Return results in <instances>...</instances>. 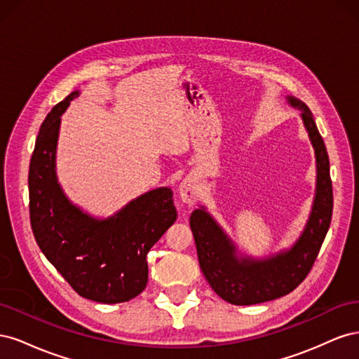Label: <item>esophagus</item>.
I'll list each match as a JSON object with an SVG mask.
<instances>
[{
  "instance_id": "1",
  "label": "esophagus",
  "mask_w": 359,
  "mask_h": 359,
  "mask_svg": "<svg viewBox=\"0 0 359 359\" xmlns=\"http://www.w3.org/2000/svg\"><path fill=\"white\" fill-rule=\"evenodd\" d=\"M178 193H180V198L182 202H186L189 205L194 203L198 199V184L194 181L191 177L184 180L180 187H178Z\"/></svg>"
}]
</instances>
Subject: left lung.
<instances>
[{"label":"left lung","mask_w":359,"mask_h":359,"mask_svg":"<svg viewBox=\"0 0 359 359\" xmlns=\"http://www.w3.org/2000/svg\"><path fill=\"white\" fill-rule=\"evenodd\" d=\"M287 103L301 111L314 148L318 172L311 212L298 241L286 252L266 259L238 257L232 240L206 212L205 206L190 215L202 273L217 295L235 306L273 301L298 287L310 273L331 224L332 182L327 148L307 104L290 95Z\"/></svg>","instance_id":"1"}]
</instances>
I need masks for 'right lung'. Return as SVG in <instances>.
<instances>
[{"instance_id":"right-lung-1","label":"right lung","mask_w":359,"mask_h":359,"mask_svg":"<svg viewBox=\"0 0 359 359\" xmlns=\"http://www.w3.org/2000/svg\"><path fill=\"white\" fill-rule=\"evenodd\" d=\"M79 95L73 91L43 121L29 161L32 233L49 262L81 297L103 304L126 302L147 286V255L177 220L173 193L151 190L107 219L73 205L57 180L55 154L61 115Z\"/></svg>"}]
</instances>
